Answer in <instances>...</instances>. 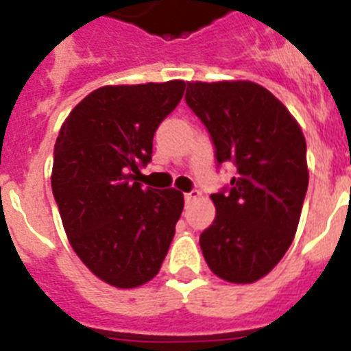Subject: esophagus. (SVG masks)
Segmentation results:
<instances>
[{
	"label": "esophagus",
	"mask_w": 351,
	"mask_h": 351,
	"mask_svg": "<svg viewBox=\"0 0 351 351\" xmlns=\"http://www.w3.org/2000/svg\"><path fill=\"white\" fill-rule=\"evenodd\" d=\"M198 196H199V191H196V189H193V191H191V193H185V194H184L185 203H191V202H194V199L198 198Z\"/></svg>",
	"instance_id": "esophagus-1"
}]
</instances>
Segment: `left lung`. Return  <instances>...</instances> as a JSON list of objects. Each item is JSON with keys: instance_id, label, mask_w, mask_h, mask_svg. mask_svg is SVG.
<instances>
[{"instance_id": "1", "label": "left lung", "mask_w": 351, "mask_h": 351, "mask_svg": "<svg viewBox=\"0 0 351 351\" xmlns=\"http://www.w3.org/2000/svg\"><path fill=\"white\" fill-rule=\"evenodd\" d=\"M185 103L207 128L217 167L237 173L210 198L216 217L199 235L214 275L252 284L280 262L307 194V144L289 110L253 82L187 84Z\"/></svg>"}]
</instances>
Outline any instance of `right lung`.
I'll return each instance as SVG.
<instances>
[{
	"label": "right lung",
	"instance_id": "right-lung-1",
	"mask_svg": "<svg viewBox=\"0 0 351 351\" xmlns=\"http://www.w3.org/2000/svg\"><path fill=\"white\" fill-rule=\"evenodd\" d=\"M184 90L182 80L107 85L73 108L57 137L51 189L64 230L85 266L114 287L157 275L182 216L180 191L135 180Z\"/></svg>",
	"mask_w": 351,
	"mask_h": 351
}]
</instances>
